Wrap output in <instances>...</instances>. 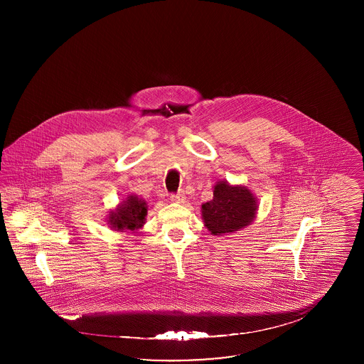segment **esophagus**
<instances>
[{
  "instance_id": "obj_1",
  "label": "esophagus",
  "mask_w": 364,
  "mask_h": 364,
  "mask_svg": "<svg viewBox=\"0 0 364 364\" xmlns=\"http://www.w3.org/2000/svg\"><path fill=\"white\" fill-rule=\"evenodd\" d=\"M171 200L176 202V203H184L186 202V193L183 191H180L177 193H172Z\"/></svg>"
}]
</instances>
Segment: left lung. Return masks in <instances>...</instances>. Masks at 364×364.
Returning a JSON list of instances; mask_svg holds the SVG:
<instances>
[{"label":"left lung","instance_id":"left-lung-1","mask_svg":"<svg viewBox=\"0 0 364 364\" xmlns=\"http://www.w3.org/2000/svg\"><path fill=\"white\" fill-rule=\"evenodd\" d=\"M255 211V198L245 187H232L225 181H218L214 198L202 206V217L213 235H223L248 225Z\"/></svg>","mask_w":364,"mask_h":364}]
</instances>
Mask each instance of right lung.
Here are the masks:
<instances>
[{
  "mask_svg": "<svg viewBox=\"0 0 364 364\" xmlns=\"http://www.w3.org/2000/svg\"><path fill=\"white\" fill-rule=\"evenodd\" d=\"M147 215L146 202L138 196H128L120 208L110 214L109 223L114 230H135L141 228Z\"/></svg>",
  "mask_w": 364,
  "mask_h": 364,
  "instance_id": "1",
  "label": "right lung"
}]
</instances>
